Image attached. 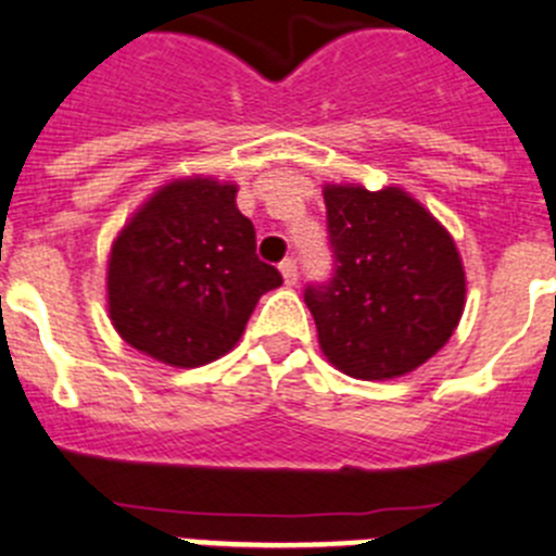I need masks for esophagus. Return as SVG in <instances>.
Here are the masks:
<instances>
[{"label": "esophagus", "instance_id": "obj_1", "mask_svg": "<svg viewBox=\"0 0 556 556\" xmlns=\"http://www.w3.org/2000/svg\"><path fill=\"white\" fill-rule=\"evenodd\" d=\"M281 275L283 281H287V287H294V283H298V262H294L292 255L281 262Z\"/></svg>", "mask_w": 556, "mask_h": 556}]
</instances>
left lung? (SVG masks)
<instances>
[{"label":"left lung","mask_w":556,"mask_h":556,"mask_svg":"<svg viewBox=\"0 0 556 556\" xmlns=\"http://www.w3.org/2000/svg\"><path fill=\"white\" fill-rule=\"evenodd\" d=\"M326 219L333 273L308 283L303 301L328 362L365 381L420 367L465 308V269L448 230L392 186H326Z\"/></svg>","instance_id":"left-lung-1"}]
</instances>
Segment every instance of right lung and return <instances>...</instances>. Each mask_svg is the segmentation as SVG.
<instances>
[{
  "mask_svg": "<svg viewBox=\"0 0 556 556\" xmlns=\"http://www.w3.org/2000/svg\"><path fill=\"white\" fill-rule=\"evenodd\" d=\"M283 278L255 255L236 186L175 180L125 225L108 262V308L127 345L172 367L208 365L239 342Z\"/></svg>",
  "mask_w": 556,
  "mask_h": 556,
  "instance_id": "right-lung-1",
  "label": "right lung"
}]
</instances>
